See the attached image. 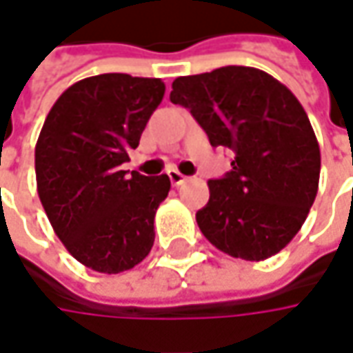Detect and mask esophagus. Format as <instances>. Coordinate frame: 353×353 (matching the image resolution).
<instances>
[{"label":"esophagus","mask_w":353,"mask_h":353,"mask_svg":"<svg viewBox=\"0 0 353 353\" xmlns=\"http://www.w3.org/2000/svg\"><path fill=\"white\" fill-rule=\"evenodd\" d=\"M169 179H170V183L174 184V186H181V184H184L186 181H188L183 172H179V170H169Z\"/></svg>","instance_id":"34e87169"}]
</instances>
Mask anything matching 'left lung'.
<instances>
[{
	"instance_id": "obj_1",
	"label": "left lung",
	"mask_w": 353,
	"mask_h": 353,
	"mask_svg": "<svg viewBox=\"0 0 353 353\" xmlns=\"http://www.w3.org/2000/svg\"><path fill=\"white\" fill-rule=\"evenodd\" d=\"M170 102L190 110L212 147L234 151L232 170L208 181L196 212L214 248L245 261L283 250L319 192L320 147L305 108L277 78L251 66L179 76Z\"/></svg>"
}]
</instances>
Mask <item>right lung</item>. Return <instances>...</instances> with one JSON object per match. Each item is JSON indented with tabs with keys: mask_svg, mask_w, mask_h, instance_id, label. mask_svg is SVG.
Returning <instances> with one entry per match:
<instances>
[{
	"mask_svg": "<svg viewBox=\"0 0 353 353\" xmlns=\"http://www.w3.org/2000/svg\"><path fill=\"white\" fill-rule=\"evenodd\" d=\"M165 96L161 78L98 74L61 94L34 147L37 192L54 234L98 273L129 271L149 255L167 174L121 170Z\"/></svg>",
	"mask_w": 353,
	"mask_h": 353,
	"instance_id": "obj_1",
	"label": "right lung"
}]
</instances>
